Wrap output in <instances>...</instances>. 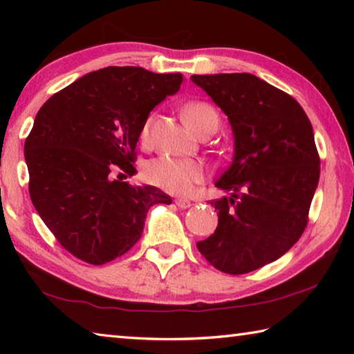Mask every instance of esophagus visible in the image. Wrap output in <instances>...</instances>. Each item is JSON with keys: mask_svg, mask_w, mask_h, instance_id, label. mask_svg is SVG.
<instances>
[{"mask_svg": "<svg viewBox=\"0 0 354 354\" xmlns=\"http://www.w3.org/2000/svg\"><path fill=\"white\" fill-rule=\"evenodd\" d=\"M175 203L179 209H187L192 206V203L185 198H178V200H175Z\"/></svg>", "mask_w": 354, "mask_h": 354, "instance_id": "1", "label": "esophagus"}]
</instances>
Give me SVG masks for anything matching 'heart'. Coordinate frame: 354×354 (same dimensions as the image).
<instances>
[{"label": "heart", "mask_w": 354, "mask_h": 354, "mask_svg": "<svg viewBox=\"0 0 354 354\" xmlns=\"http://www.w3.org/2000/svg\"><path fill=\"white\" fill-rule=\"evenodd\" d=\"M183 115L185 123L189 124L192 129H195L196 133H203V131L218 127V113L214 109L211 104L201 103H189L184 106ZM153 118H147V122L143 123L140 131V139L143 142L148 140L149 128H151ZM143 176L147 181L156 185V187L162 189L169 194L175 195H185L195 187V184L205 181L206 171L205 167L196 160L190 159H176V158H162L153 159L151 162H148L143 169Z\"/></svg>", "instance_id": "heart-1"}]
</instances>
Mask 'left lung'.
I'll list each match as a JSON object with an SVG mask.
<instances>
[{"label":"left lung","instance_id":"left-lung-1","mask_svg":"<svg viewBox=\"0 0 354 354\" xmlns=\"http://www.w3.org/2000/svg\"><path fill=\"white\" fill-rule=\"evenodd\" d=\"M230 120L234 158L211 201L212 236L196 243L220 272L243 274L279 259L301 237L320 178V158L306 112L290 95L250 73L194 75Z\"/></svg>","mask_w":354,"mask_h":354}]
</instances>
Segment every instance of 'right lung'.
I'll return each mask as SVG.
<instances>
[{
    "label": "right lung",
    "mask_w": 354,
    "mask_h": 354,
    "mask_svg": "<svg viewBox=\"0 0 354 354\" xmlns=\"http://www.w3.org/2000/svg\"><path fill=\"white\" fill-rule=\"evenodd\" d=\"M181 73L106 67L70 84L40 107L25 142L29 195L57 242L93 266L139 241L148 209L171 198L153 185H129L136 145L156 106L175 95Z\"/></svg>",
    "instance_id": "obj_1"
}]
</instances>
